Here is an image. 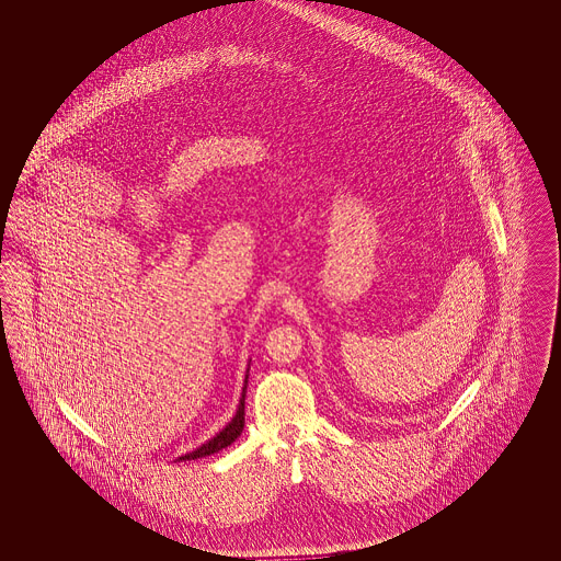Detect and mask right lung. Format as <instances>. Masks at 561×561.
Returning a JSON list of instances; mask_svg holds the SVG:
<instances>
[{
    "mask_svg": "<svg viewBox=\"0 0 561 561\" xmlns=\"http://www.w3.org/2000/svg\"><path fill=\"white\" fill-rule=\"evenodd\" d=\"M248 378V376H245ZM243 405H245V387H243V393H241L240 408H238V412H236V416H233V421L227 425V427L222 428L216 437L213 439H208L206 444H202L197 450H193V453H187L185 456H179V460H195V458H202V456H210V454L218 453V450H222V448H227V446H231L238 437L241 435V431H243V425H245V412H243Z\"/></svg>",
    "mask_w": 561,
    "mask_h": 561,
    "instance_id": "obj_1",
    "label": "right lung"
}]
</instances>
